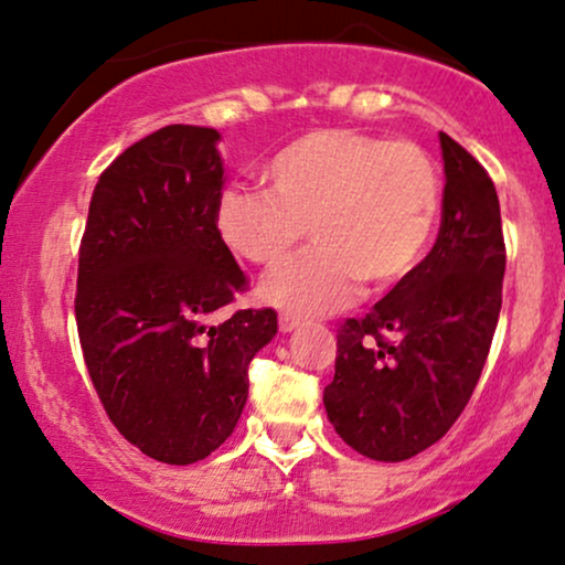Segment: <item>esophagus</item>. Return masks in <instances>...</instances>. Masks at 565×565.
I'll return each instance as SVG.
<instances>
[{
    "label": "esophagus",
    "instance_id": "1",
    "mask_svg": "<svg viewBox=\"0 0 565 565\" xmlns=\"http://www.w3.org/2000/svg\"><path fill=\"white\" fill-rule=\"evenodd\" d=\"M300 318L297 316H291V312H281V316H278V329L284 331V334H291V331H297L300 329Z\"/></svg>",
    "mask_w": 565,
    "mask_h": 565
}]
</instances>
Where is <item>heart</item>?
<instances>
[{
  "mask_svg": "<svg viewBox=\"0 0 565 565\" xmlns=\"http://www.w3.org/2000/svg\"><path fill=\"white\" fill-rule=\"evenodd\" d=\"M268 192L226 189L215 228L242 260L276 268L263 284L276 308L326 316L358 295L360 278L384 289L418 268L439 221L437 166L413 141L323 128L289 141L263 166Z\"/></svg>",
  "mask_w": 565,
  "mask_h": 565,
  "instance_id": "obj_1",
  "label": "heart"
}]
</instances>
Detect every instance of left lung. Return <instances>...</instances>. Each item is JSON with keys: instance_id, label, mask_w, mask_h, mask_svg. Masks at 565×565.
<instances>
[{"instance_id": "obj_1", "label": "left lung", "mask_w": 565, "mask_h": 565, "mask_svg": "<svg viewBox=\"0 0 565 565\" xmlns=\"http://www.w3.org/2000/svg\"><path fill=\"white\" fill-rule=\"evenodd\" d=\"M441 226L431 253L365 318L337 334L326 416L352 450L384 463L450 431L484 369L502 305L505 242L484 168L439 134Z\"/></svg>"}]
</instances>
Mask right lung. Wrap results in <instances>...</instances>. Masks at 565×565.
I'll return each mask as SVG.
<instances>
[{"mask_svg":"<svg viewBox=\"0 0 565 565\" xmlns=\"http://www.w3.org/2000/svg\"><path fill=\"white\" fill-rule=\"evenodd\" d=\"M221 134L166 126L99 175L78 253L76 323L107 416L149 458L189 466L231 437L276 310H217L247 276L215 228Z\"/></svg>","mask_w":565,"mask_h":565,"instance_id":"add662e5","label":"right lung"}]
</instances>
